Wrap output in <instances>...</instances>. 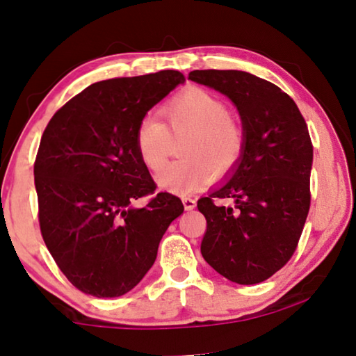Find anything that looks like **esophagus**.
I'll return each instance as SVG.
<instances>
[{"label":"esophagus","instance_id":"esophagus-1","mask_svg":"<svg viewBox=\"0 0 356 356\" xmlns=\"http://www.w3.org/2000/svg\"><path fill=\"white\" fill-rule=\"evenodd\" d=\"M182 203H184L185 211H192V209H195V206H196V201L193 198H188V196L182 198Z\"/></svg>","mask_w":356,"mask_h":356}]
</instances>
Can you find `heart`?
I'll list each match as a JSON object with an SVG mask.
<instances>
[{"instance_id": "obj_1", "label": "heart", "mask_w": 356, "mask_h": 356, "mask_svg": "<svg viewBox=\"0 0 356 356\" xmlns=\"http://www.w3.org/2000/svg\"><path fill=\"white\" fill-rule=\"evenodd\" d=\"M168 126L147 115L136 129V150L144 166L160 174L168 163L171 136H185L180 145L184 160L174 163L160 177L172 193H187L209 177L229 174L245 150V132L230 118L227 104L206 89L192 88L169 100L164 108Z\"/></svg>"}]
</instances>
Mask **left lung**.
Returning <instances> with one entry per match:
<instances>
[{
	"instance_id": "left-lung-1",
	"label": "left lung",
	"mask_w": 356,
	"mask_h": 356,
	"mask_svg": "<svg viewBox=\"0 0 356 356\" xmlns=\"http://www.w3.org/2000/svg\"><path fill=\"white\" fill-rule=\"evenodd\" d=\"M188 79L227 95L245 132L229 180L198 200L208 224L201 254L233 283H262L293 257L309 214V127L294 100L267 79L238 70H193Z\"/></svg>"
}]
</instances>
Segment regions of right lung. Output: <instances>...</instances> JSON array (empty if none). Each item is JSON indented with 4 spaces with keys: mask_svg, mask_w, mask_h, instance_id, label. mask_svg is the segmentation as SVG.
<instances>
[{
    "mask_svg": "<svg viewBox=\"0 0 356 356\" xmlns=\"http://www.w3.org/2000/svg\"><path fill=\"white\" fill-rule=\"evenodd\" d=\"M185 81L176 70L94 83L59 108L42 132L35 187L42 240L68 281L95 297L134 288L155 262L169 224L184 212L156 185L136 150L153 105Z\"/></svg>",
    "mask_w": 356,
    "mask_h": 356,
    "instance_id": "right-lung-1",
    "label": "right lung"
}]
</instances>
